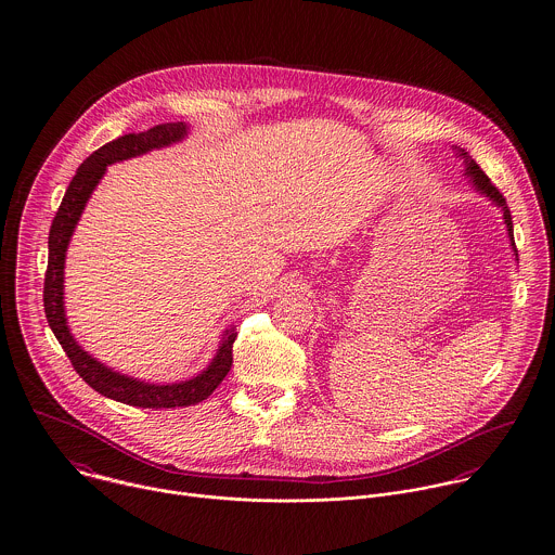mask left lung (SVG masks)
Masks as SVG:
<instances>
[{"instance_id":"obj_1","label":"left lung","mask_w":555,"mask_h":555,"mask_svg":"<svg viewBox=\"0 0 555 555\" xmlns=\"http://www.w3.org/2000/svg\"><path fill=\"white\" fill-rule=\"evenodd\" d=\"M456 157L463 162V176L469 180V184H472V189L478 193V195L487 196L490 203L494 205V207H499L501 209V214H503V222H505V229H507V238H509V247H512V251H514V256H516V260H518V249H516V243H514V222H512V214H509V207H507V203H505V198L503 195L492 186V182L489 180V176L478 167V164L463 151V149H459L455 146Z\"/></svg>"}]
</instances>
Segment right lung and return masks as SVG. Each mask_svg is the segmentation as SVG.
<instances>
[{
  "instance_id": "obj_1",
  "label": "right lung",
  "mask_w": 555,
  "mask_h": 555,
  "mask_svg": "<svg viewBox=\"0 0 555 555\" xmlns=\"http://www.w3.org/2000/svg\"><path fill=\"white\" fill-rule=\"evenodd\" d=\"M191 133L186 124H165L153 130L140 133H126L117 140L100 146L83 164L79 165L75 178L66 189L65 198L56 211L52 222L50 236H48V270L43 283V308L48 325L54 331L59 344L63 346L66 357L79 377L94 390L140 409H176V406H191L205 400L209 393L222 384L232 366V344L236 339V326L224 328L218 350L209 364L196 373L195 377L176 382V384H153L146 379H138L126 373H119L104 362L94 359L90 352L79 346L70 326L66 321L65 310V261L68 243L75 234V229L81 220V214L96 191L100 180L106 173V167L121 164L133 157L146 155L151 151L167 149L171 144L182 142Z\"/></svg>"
}]
</instances>
